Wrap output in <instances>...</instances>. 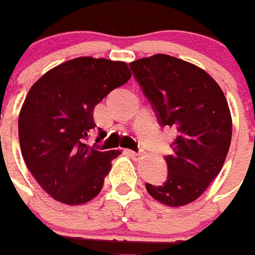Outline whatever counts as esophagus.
<instances>
[{"mask_svg": "<svg viewBox=\"0 0 255 255\" xmlns=\"http://www.w3.org/2000/svg\"><path fill=\"white\" fill-rule=\"evenodd\" d=\"M127 153L129 154V156H133V157H139V156H142V152H133V150H127Z\"/></svg>", "mask_w": 255, "mask_h": 255, "instance_id": "1", "label": "esophagus"}]
</instances>
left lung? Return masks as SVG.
Here are the masks:
<instances>
[{
	"label": "left lung",
	"instance_id": "obj_1",
	"mask_svg": "<svg viewBox=\"0 0 255 255\" xmlns=\"http://www.w3.org/2000/svg\"><path fill=\"white\" fill-rule=\"evenodd\" d=\"M161 127L174 128L172 153L165 156L164 183H146L147 193L168 207L195 202L220 174L232 139L227 98L203 69L157 53L129 63Z\"/></svg>",
	"mask_w": 255,
	"mask_h": 255
}]
</instances>
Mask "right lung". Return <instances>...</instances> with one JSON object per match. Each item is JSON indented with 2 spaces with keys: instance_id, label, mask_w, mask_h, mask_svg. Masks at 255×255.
Here are the masks:
<instances>
[{
  "instance_id": "add662e5",
  "label": "right lung",
  "mask_w": 255,
  "mask_h": 255,
  "mask_svg": "<svg viewBox=\"0 0 255 255\" xmlns=\"http://www.w3.org/2000/svg\"><path fill=\"white\" fill-rule=\"evenodd\" d=\"M131 78L127 63L90 56L53 67L30 88L19 115L22 156L55 200L84 204L101 192L119 150L88 146L94 109ZM103 131L99 128V136Z\"/></svg>"
}]
</instances>
